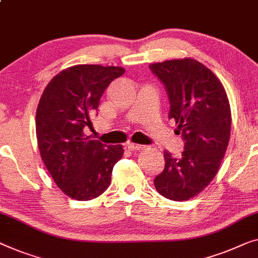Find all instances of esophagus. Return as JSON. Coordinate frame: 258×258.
Segmentation results:
<instances>
[{"label":"esophagus","instance_id":"1","mask_svg":"<svg viewBox=\"0 0 258 258\" xmlns=\"http://www.w3.org/2000/svg\"><path fill=\"white\" fill-rule=\"evenodd\" d=\"M126 148H128L129 150H132V151H135V150H142V149H144L145 147H144V145H141V144L128 143V144H126Z\"/></svg>","mask_w":258,"mask_h":258}]
</instances>
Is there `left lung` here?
I'll return each instance as SVG.
<instances>
[{
  "instance_id": "left-lung-1",
  "label": "left lung",
  "mask_w": 258,
  "mask_h": 258,
  "mask_svg": "<svg viewBox=\"0 0 258 258\" xmlns=\"http://www.w3.org/2000/svg\"><path fill=\"white\" fill-rule=\"evenodd\" d=\"M165 87L173 118L185 141L180 158L164 151L165 167L155 178L160 196L184 201L213 180L228 147L231 114L228 98L215 74L191 58L149 66Z\"/></svg>"
}]
</instances>
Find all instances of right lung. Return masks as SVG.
I'll list each match as a JSON object with an SVG mask.
<instances>
[{
  "mask_svg": "<svg viewBox=\"0 0 258 258\" xmlns=\"http://www.w3.org/2000/svg\"><path fill=\"white\" fill-rule=\"evenodd\" d=\"M124 73L117 66L76 65L52 79L36 114L40 156L51 177L66 196L92 200L106 191L122 145H104L85 136L108 86Z\"/></svg>",
  "mask_w": 258,
  "mask_h": 258,
  "instance_id": "obj_1",
  "label": "right lung"
}]
</instances>
